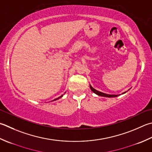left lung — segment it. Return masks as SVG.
Listing matches in <instances>:
<instances>
[{"mask_svg":"<svg viewBox=\"0 0 152 152\" xmlns=\"http://www.w3.org/2000/svg\"><path fill=\"white\" fill-rule=\"evenodd\" d=\"M90 89H91V90L94 92V93H95L96 94V95H97V96H102V97H117V96H120L121 94H118V95H114V94H105V93H103V92H101V91H98V90H96V89H94L93 87H92V86L90 84ZM129 89V90H130ZM128 90V91H129ZM126 91H124V92H123V94H125Z\"/></svg>","mask_w":152,"mask_h":152,"instance_id":"obj_1","label":"left lung"}]
</instances>
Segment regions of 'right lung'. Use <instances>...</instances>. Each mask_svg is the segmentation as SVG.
<instances>
[{"label":"right lung","instance_id":"add662e5","mask_svg":"<svg viewBox=\"0 0 152 152\" xmlns=\"http://www.w3.org/2000/svg\"><path fill=\"white\" fill-rule=\"evenodd\" d=\"M65 94V93H64ZM64 95V94H63ZM63 95H62V96H60V97H58V98H56V99H55L54 100H53L52 101V102H53V101H56V100H57V99H60V98H61L62 96H63Z\"/></svg>","mask_w":152,"mask_h":152}]
</instances>
